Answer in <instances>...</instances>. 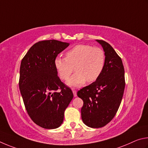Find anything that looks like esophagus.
<instances>
[{
	"label": "esophagus",
	"mask_w": 148,
	"mask_h": 148,
	"mask_svg": "<svg viewBox=\"0 0 148 148\" xmlns=\"http://www.w3.org/2000/svg\"><path fill=\"white\" fill-rule=\"evenodd\" d=\"M72 90H73V93L74 97H77V92H76V90H75V89H73Z\"/></svg>",
	"instance_id": "1"
}]
</instances>
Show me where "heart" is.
Returning a JSON list of instances; mask_svg holds the SVG:
<instances>
[{
	"label": "heart",
	"mask_w": 148,
	"mask_h": 148,
	"mask_svg": "<svg viewBox=\"0 0 148 148\" xmlns=\"http://www.w3.org/2000/svg\"><path fill=\"white\" fill-rule=\"evenodd\" d=\"M105 54L100 47L90 45H77L67 51L66 57L58 56L54 66L62 80L66 81L74 70L75 73L67 84L72 86H81L86 81L91 83L99 78L105 65Z\"/></svg>",
	"instance_id": "1"
}]
</instances>
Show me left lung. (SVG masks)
<instances>
[{
    "instance_id": "8db88e82",
    "label": "left lung",
    "mask_w": 148,
    "mask_h": 148,
    "mask_svg": "<svg viewBox=\"0 0 148 148\" xmlns=\"http://www.w3.org/2000/svg\"><path fill=\"white\" fill-rule=\"evenodd\" d=\"M105 54V65L95 82L77 92L83 101L81 117L92 128L105 126L114 117L122 100L125 86V70L120 56L109 43L97 40Z\"/></svg>"
}]
</instances>
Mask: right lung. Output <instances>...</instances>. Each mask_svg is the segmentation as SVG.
I'll return each mask as SVG.
<instances>
[{
  "label": "right lung",
  "instance_id": "right-lung-1",
  "mask_svg": "<svg viewBox=\"0 0 148 148\" xmlns=\"http://www.w3.org/2000/svg\"><path fill=\"white\" fill-rule=\"evenodd\" d=\"M69 45L51 40L31 47L20 66L19 87L28 116L41 127L58 128L71 102L72 90L58 76L54 60Z\"/></svg>",
  "mask_w": 148,
  "mask_h": 148
}]
</instances>
